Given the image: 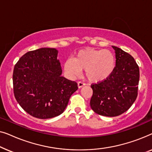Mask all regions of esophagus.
<instances>
[{
    "label": "esophagus",
    "instance_id": "1",
    "mask_svg": "<svg viewBox=\"0 0 152 152\" xmlns=\"http://www.w3.org/2000/svg\"><path fill=\"white\" fill-rule=\"evenodd\" d=\"M84 86H85V84H84V82H79L77 83V86H78L79 88H82V87Z\"/></svg>",
    "mask_w": 152,
    "mask_h": 152
}]
</instances>
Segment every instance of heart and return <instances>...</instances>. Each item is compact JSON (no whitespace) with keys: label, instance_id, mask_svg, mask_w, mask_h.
I'll return each instance as SVG.
<instances>
[{"label":"heart","instance_id":"1","mask_svg":"<svg viewBox=\"0 0 152 152\" xmlns=\"http://www.w3.org/2000/svg\"><path fill=\"white\" fill-rule=\"evenodd\" d=\"M115 55L109 50L86 48L78 51L73 59H66L64 69L68 77L76 79L85 70L86 78L91 82H101L109 77L115 68Z\"/></svg>","mask_w":152,"mask_h":152}]
</instances>
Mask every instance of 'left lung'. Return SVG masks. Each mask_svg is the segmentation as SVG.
I'll list each match as a JSON object with an SVG mask.
<instances>
[{
    "label": "left lung",
    "mask_w": 152,
    "mask_h": 152,
    "mask_svg": "<svg viewBox=\"0 0 152 152\" xmlns=\"http://www.w3.org/2000/svg\"><path fill=\"white\" fill-rule=\"evenodd\" d=\"M116 65L111 76L98 84L91 85L93 96L90 105L99 115L115 117L127 111L136 99L140 72L129 54L116 46Z\"/></svg>",
    "instance_id": "obj_1"
}]
</instances>
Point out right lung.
I'll return each instance as SVG.
<instances>
[{
	"instance_id": "1",
	"label": "right lung",
	"mask_w": 152,
	"mask_h": 152,
	"mask_svg": "<svg viewBox=\"0 0 152 152\" xmlns=\"http://www.w3.org/2000/svg\"><path fill=\"white\" fill-rule=\"evenodd\" d=\"M57 56V49L42 48L25 54L14 66V96L33 117L48 119L61 115L78 88L75 82L61 76Z\"/></svg>"
}]
</instances>
